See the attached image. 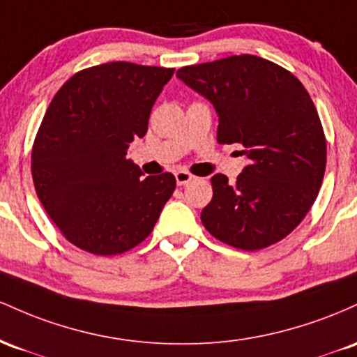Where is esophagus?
I'll return each mask as SVG.
<instances>
[{
  "instance_id": "34e87169",
  "label": "esophagus",
  "mask_w": 357,
  "mask_h": 357,
  "mask_svg": "<svg viewBox=\"0 0 357 357\" xmlns=\"http://www.w3.org/2000/svg\"><path fill=\"white\" fill-rule=\"evenodd\" d=\"M192 178H194V175L189 174V172H185V170L175 172V180H177V185H187Z\"/></svg>"
}]
</instances>
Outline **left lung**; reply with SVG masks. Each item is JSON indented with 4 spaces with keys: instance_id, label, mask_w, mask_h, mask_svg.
I'll return each mask as SVG.
<instances>
[{
    "instance_id": "left-lung-1",
    "label": "left lung",
    "mask_w": 357,
    "mask_h": 357,
    "mask_svg": "<svg viewBox=\"0 0 357 357\" xmlns=\"http://www.w3.org/2000/svg\"><path fill=\"white\" fill-rule=\"evenodd\" d=\"M177 77L212 102L218 142L241 143L250 160L234 183L222 174L211 178L204 227L244 251L282 241L310 211L326 172V136L307 89L250 54L182 67Z\"/></svg>"
}]
</instances>
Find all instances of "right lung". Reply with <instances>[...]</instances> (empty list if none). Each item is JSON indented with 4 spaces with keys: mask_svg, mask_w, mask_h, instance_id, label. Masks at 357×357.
<instances>
[{
    "mask_svg": "<svg viewBox=\"0 0 357 357\" xmlns=\"http://www.w3.org/2000/svg\"><path fill=\"white\" fill-rule=\"evenodd\" d=\"M174 69L109 62L77 72L52 99L31 150V175L47 214L72 244L121 255L148 238L175 190L126 150L148 130Z\"/></svg>",
    "mask_w": 357,
    "mask_h": 357,
    "instance_id": "obj_1",
    "label": "right lung"
}]
</instances>
